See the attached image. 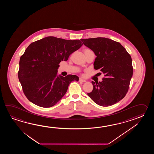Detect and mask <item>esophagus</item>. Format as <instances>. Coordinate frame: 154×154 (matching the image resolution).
<instances>
[{
    "label": "esophagus",
    "instance_id": "esophagus-1",
    "mask_svg": "<svg viewBox=\"0 0 154 154\" xmlns=\"http://www.w3.org/2000/svg\"><path fill=\"white\" fill-rule=\"evenodd\" d=\"M79 81L80 82H86L85 80H84V79H82V78L79 79Z\"/></svg>",
    "mask_w": 154,
    "mask_h": 154
}]
</instances>
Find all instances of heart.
I'll return each instance as SVG.
<instances>
[{
  "mask_svg": "<svg viewBox=\"0 0 154 154\" xmlns=\"http://www.w3.org/2000/svg\"><path fill=\"white\" fill-rule=\"evenodd\" d=\"M91 51V50L88 49H85V50H84V52H85V51Z\"/></svg>",
  "mask_w": 154,
  "mask_h": 154,
  "instance_id": "1",
  "label": "heart"
}]
</instances>
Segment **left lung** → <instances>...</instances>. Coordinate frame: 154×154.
I'll return each instance as SVG.
<instances>
[{
	"instance_id": "left-lung-1",
	"label": "left lung",
	"mask_w": 154,
	"mask_h": 154,
	"mask_svg": "<svg viewBox=\"0 0 154 154\" xmlns=\"http://www.w3.org/2000/svg\"><path fill=\"white\" fill-rule=\"evenodd\" d=\"M81 40L97 57L94 69H100L105 76L101 82H92L94 88L88 95L100 106L114 105L124 98L128 92L133 72L131 56L121 43L109 38Z\"/></svg>"
}]
</instances>
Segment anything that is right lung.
<instances>
[{
  "label": "right lung",
  "instance_id": "obj_1",
  "mask_svg": "<svg viewBox=\"0 0 154 154\" xmlns=\"http://www.w3.org/2000/svg\"><path fill=\"white\" fill-rule=\"evenodd\" d=\"M82 45L80 40L47 37L29 45L21 56L18 77L29 101L42 107L56 105L66 94L69 84L79 80L75 75L57 76L59 63Z\"/></svg>",
  "mask_w": 154,
  "mask_h": 154
}]
</instances>
